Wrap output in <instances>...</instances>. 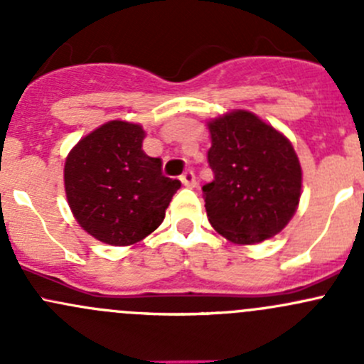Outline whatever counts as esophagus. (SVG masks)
<instances>
[{
  "label": "esophagus",
  "mask_w": 364,
  "mask_h": 364,
  "mask_svg": "<svg viewBox=\"0 0 364 364\" xmlns=\"http://www.w3.org/2000/svg\"><path fill=\"white\" fill-rule=\"evenodd\" d=\"M181 183L186 186V188H196L197 181H196V174L192 171H186L185 174L181 176Z\"/></svg>",
  "instance_id": "obj_1"
}]
</instances>
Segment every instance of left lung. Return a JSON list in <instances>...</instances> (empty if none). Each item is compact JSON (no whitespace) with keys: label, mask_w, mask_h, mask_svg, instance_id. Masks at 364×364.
<instances>
[{"label":"left lung","mask_w":364,"mask_h":364,"mask_svg":"<svg viewBox=\"0 0 364 364\" xmlns=\"http://www.w3.org/2000/svg\"><path fill=\"white\" fill-rule=\"evenodd\" d=\"M215 179L203 186L213 229L234 245L277 236L294 216L303 171L291 141L245 109L208 121Z\"/></svg>","instance_id":"left-lung-1"}]
</instances>
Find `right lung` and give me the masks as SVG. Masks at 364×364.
<instances>
[{
  "mask_svg": "<svg viewBox=\"0 0 364 364\" xmlns=\"http://www.w3.org/2000/svg\"><path fill=\"white\" fill-rule=\"evenodd\" d=\"M141 124L114 119L84 135L65 160L73 218L95 240L130 247L156 230L181 183L142 151Z\"/></svg>",
  "mask_w": 364,
  "mask_h": 364,
  "instance_id": "1",
  "label": "right lung"
}]
</instances>
